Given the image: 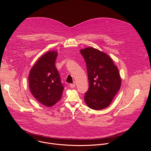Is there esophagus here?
<instances>
[{
	"label": "esophagus",
	"mask_w": 151,
	"mask_h": 151,
	"mask_svg": "<svg viewBox=\"0 0 151 151\" xmlns=\"http://www.w3.org/2000/svg\"><path fill=\"white\" fill-rule=\"evenodd\" d=\"M70 87L72 88H73L75 87V83H70Z\"/></svg>",
	"instance_id": "34e87169"
}]
</instances>
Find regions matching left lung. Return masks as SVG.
Returning a JSON list of instances; mask_svg holds the SVG:
<instances>
[{"label": "left lung", "mask_w": 151, "mask_h": 151, "mask_svg": "<svg viewBox=\"0 0 151 151\" xmlns=\"http://www.w3.org/2000/svg\"><path fill=\"white\" fill-rule=\"evenodd\" d=\"M80 52L87 64L89 82L85 102L92 109H103L111 103L121 87L118 69L108 55L99 50L88 47Z\"/></svg>", "instance_id": "left-lung-1"}]
</instances>
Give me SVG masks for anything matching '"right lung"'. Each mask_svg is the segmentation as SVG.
Here are the masks:
<instances>
[{
  "instance_id": "right-lung-1",
  "label": "right lung",
  "mask_w": 151,
  "mask_h": 151,
  "mask_svg": "<svg viewBox=\"0 0 151 151\" xmlns=\"http://www.w3.org/2000/svg\"><path fill=\"white\" fill-rule=\"evenodd\" d=\"M57 52L50 51L40 57L31 69L29 88L33 97L40 103L51 107L61 98L64 86L55 63Z\"/></svg>"
}]
</instances>
